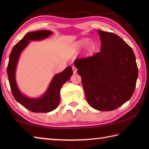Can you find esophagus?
I'll use <instances>...</instances> for the list:
<instances>
[{"mask_svg": "<svg viewBox=\"0 0 149 149\" xmlns=\"http://www.w3.org/2000/svg\"><path fill=\"white\" fill-rule=\"evenodd\" d=\"M72 70H73V72H74V73H75V74L77 72V68L75 66H72Z\"/></svg>", "mask_w": 149, "mask_h": 149, "instance_id": "1", "label": "esophagus"}]
</instances>
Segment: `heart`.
Wrapping results in <instances>:
<instances>
[{"label": "heart", "instance_id": "obj_1", "mask_svg": "<svg viewBox=\"0 0 149 149\" xmlns=\"http://www.w3.org/2000/svg\"><path fill=\"white\" fill-rule=\"evenodd\" d=\"M88 42V39H86V38L81 40L78 42V45L79 46H83L85 45V44H86ZM95 43L93 42H90L88 46V51H92V50L95 49Z\"/></svg>", "mask_w": 149, "mask_h": 149}]
</instances>
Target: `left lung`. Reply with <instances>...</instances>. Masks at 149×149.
I'll use <instances>...</instances> for the list:
<instances>
[{"instance_id": "left-lung-1", "label": "left lung", "mask_w": 149, "mask_h": 149, "mask_svg": "<svg viewBox=\"0 0 149 149\" xmlns=\"http://www.w3.org/2000/svg\"><path fill=\"white\" fill-rule=\"evenodd\" d=\"M100 51L77 58L74 64L81 77L90 106L109 111L131 99L135 90L138 68L131 47L113 33L98 31Z\"/></svg>"}]
</instances>
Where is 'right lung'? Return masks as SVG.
<instances>
[{"instance_id": "1", "label": "right lung", "mask_w": 149, "mask_h": 149, "mask_svg": "<svg viewBox=\"0 0 149 149\" xmlns=\"http://www.w3.org/2000/svg\"><path fill=\"white\" fill-rule=\"evenodd\" d=\"M52 33L51 31L46 30L27 33L13 47L9 55L7 73L13 96L21 105L34 113H47L57 108L60 101V90L63 85L70 79L73 74L72 68L68 66L62 72L55 75L46 92L40 98H28L19 91L16 83L15 70L22 51L26 48L29 41L45 39Z\"/></svg>"}]
</instances>
